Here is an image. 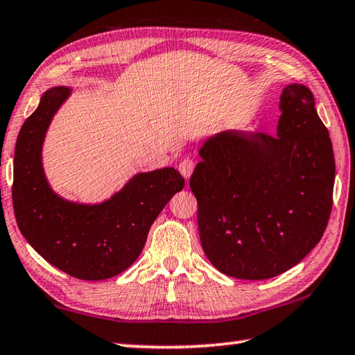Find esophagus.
<instances>
[{"label":"esophagus","mask_w":355,"mask_h":355,"mask_svg":"<svg viewBox=\"0 0 355 355\" xmlns=\"http://www.w3.org/2000/svg\"><path fill=\"white\" fill-rule=\"evenodd\" d=\"M193 168H196V163H193V159H191V158H184L183 162L180 163V166H178V171L182 172V175L187 180V178H189V177L192 175Z\"/></svg>","instance_id":"34e87169"}]
</instances>
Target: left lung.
I'll return each instance as SVG.
<instances>
[{
	"instance_id": "1",
	"label": "left lung",
	"mask_w": 355,
	"mask_h": 355,
	"mask_svg": "<svg viewBox=\"0 0 355 355\" xmlns=\"http://www.w3.org/2000/svg\"><path fill=\"white\" fill-rule=\"evenodd\" d=\"M277 137L223 130L207 138L191 177L203 251L220 272L266 280L320 241L332 209L336 162L311 90L280 96Z\"/></svg>"
}]
</instances>
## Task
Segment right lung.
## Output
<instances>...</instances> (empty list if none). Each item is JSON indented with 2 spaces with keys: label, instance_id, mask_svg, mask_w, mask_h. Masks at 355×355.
<instances>
[{
  "label": "right lung",
  "instance_id": "obj_1",
  "mask_svg": "<svg viewBox=\"0 0 355 355\" xmlns=\"http://www.w3.org/2000/svg\"><path fill=\"white\" fill-rule=\"evenodd\" d=\"M72 90H46L21 128L13 158L12 200L23 237L52 266L80 280H106L141 254L149 229L184 187L173 168L140 172L106 201L75 203L60 197L43 168V144L53 115Z\"/></svg>",
  "mask_w": 355,
  "mask_h": 355
}]
</instances>
